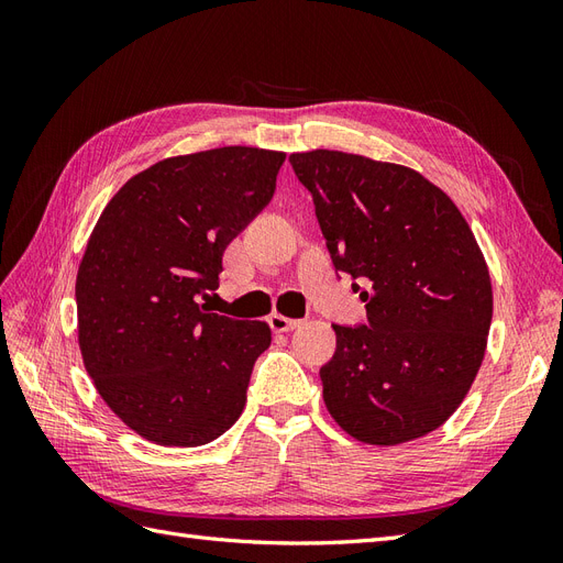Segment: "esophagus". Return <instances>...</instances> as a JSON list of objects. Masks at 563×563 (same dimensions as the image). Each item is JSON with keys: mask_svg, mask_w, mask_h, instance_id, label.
Segmentation results:
<instances>
[{"mask_svg": "<svg viewBox=\"0 0 563 563\" xmlns=\"http://www.w3.org/2000/svg\"><path fill=\"white\" fill-rule=\"evenodd\" d=\"M269 327L275 333H288L300 327V319H291V317H284V314H272L269 317Z\"/></svg>", "mask_w": 563, "mask_h": 563, "instance_id": "1", "label": "esophagus"}]
</instances>
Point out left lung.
Returning a JSON list of instances; mask_svg holds the SVG:
<instances>
[{"mask_svg":"<svg viewBox=\"0 0 563 563\" xmlns=\"http://www.w3.org/2000/svg\"><path fill=\"white\" fill-rule=\"evenodd\" d=\"M288 162L335 272L366 302L362 327L333 323L335 352L319 371L329 413L364 444L424 437L453 416L484 360L493 291L479 244L413 168L335 150Z\"/></svg>","mask_w":563,"mask_h":563,"instance_id":"obj_1","label":"left lung"}]
</instances>
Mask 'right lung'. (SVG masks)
I'll use <instances>...</instances> for the list:
<instances>
[{"instance_id":"add662e5","label":"right lung","mask_w":563,"mask_h":563,"mask_svg":"<svg viewBox=\"0 0 563 563\" xmlns=\"http://www.w3.org/2000/svg\"><path fill=\"white\" fill-rule=\"evenodd\" d=\"M284 152L218 147L157 162L119 190L77 272L79 350L98 395L159 446H201L246 404L265 321L209 312L228 244L275 195Z\"/></svg>"}]
</instances>
